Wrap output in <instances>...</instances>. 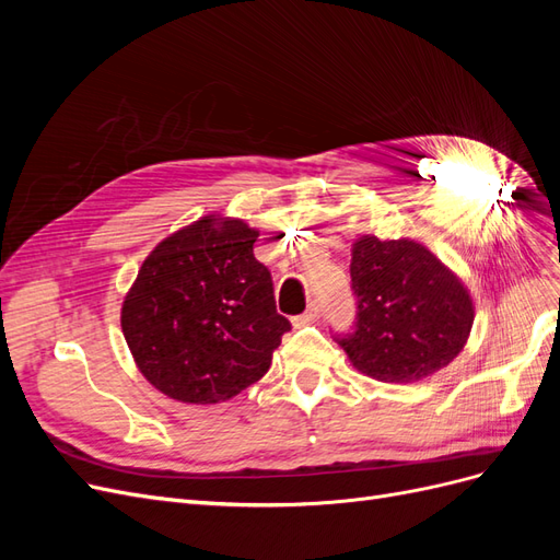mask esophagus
<instances>
[{
  "label": "esophagus",
  "mask_w": 560,
  "mask_h": 560,
  "mask_svg": "<svg viewBox=\"0 0 560 560\" xmlns=\"http://www.w3.org/2000/svg\"><path fill=\"white\" fill-rule=\"evenodd\" d=\"M319 317V303L317 301H313L311 306H308V311L306 313H301V315H296L292 322H294V327L299 329V327H306V325H311V322H315Z\"/></svg>",
  "instance_id": "esophagus-1"
}]
</instances>
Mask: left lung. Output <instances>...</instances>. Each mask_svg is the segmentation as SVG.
Returning a JSON list of instances; mask_svg holds the SVG:
<instances>
[{
    "instance_id": "1",
    "label": "left lung",
    "mask_w": 560,
    "mask_h": 560,
    "mask_svg": "<svg viewBox=\"0 0 560 560\" xmlns=\"http://www.w3.org/2000/svg\"><path fill=\"white\" fill-rule=\"evenodd\" d=\"M352 329L336 334L354 369L383 383H409L463 350L474 306L463 282L413 241L364 235L352 247Z\"/></svg>"
}]
</instances>
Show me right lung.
I'll return each mask as SVG.
<instances>
[{"label": "right lung", "instance_id": "right-lung-1", "mask_svg": "<svg viewBox=\"0 0 560 560\" xmlns=\"http://www.w3.org/2000/svg\"><path fill=\"white\" fill-rule=\"evenodd\" d=\"M257 231L206 217L144 259L121 311L144 378L167 397L217 404L257 383L292 329L278 313L270 270L254 257Z\"/></svg>", "mask_w": 560, "mask_h": 560}]
</instances>
